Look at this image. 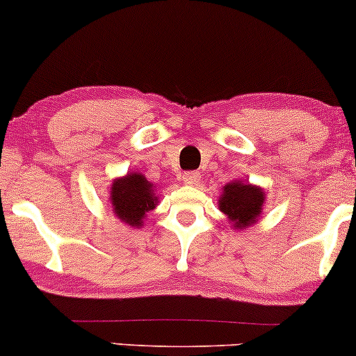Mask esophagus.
Segmentation results:
<instances>
[{
  "label": "esophagus",
  "instance_id": "34e87169",
  "mask_svg": "<svg viewBox=\"0 0 356 356\" xmlns=\"http://www.w3.org/2000/svg\"><path fill=\"white\" fill-rule=\"evenodd\" d=\"M182 181L186 182L187 186H197L199 181H201V174L194 172V170H191V172H184Z\"/></svg>",
  "mask_w": 356,
  "mask_h": 356
}]
</instances>
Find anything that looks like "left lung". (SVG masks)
I'll list each match as a JSON object with an SVG mask.
<instances>
[{
    "label": "left lung",
    "mask_w": 356,
    "mask_h": 356,
    "mask_svg": "<svg viewBox=\"0 0 356 356\" xmlns=\"http://www.w3.org/2000/svg\"><path fill=\"white\" fill-rule=\"evenodd\" d=\"M263 189L241 181L226 184L219 197V209L227 216L234 229L252 226L263 212Z\"/></svg>",
    "instance_id": "obj_1"
}]
</instances>
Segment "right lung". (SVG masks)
Here are the masks:
<instances>
[{"label":"right lung","mask_w":356,"mask_h":356,"mask_svg":"<svg viewBox=\"0 0 356 356\" xmlns=\"http://www.w3.org/2000/svg\"><path fill=\"white\" fill-rule=\"evenodd\" d=\"M152 182L145 179L140 172L127 174L115 179L110 187V204L113 214L122 222L132 227H140L149 211L155 209L159 197L155 195Z\"/></svg>","instance_id":"obj_1"}]
</instances>
